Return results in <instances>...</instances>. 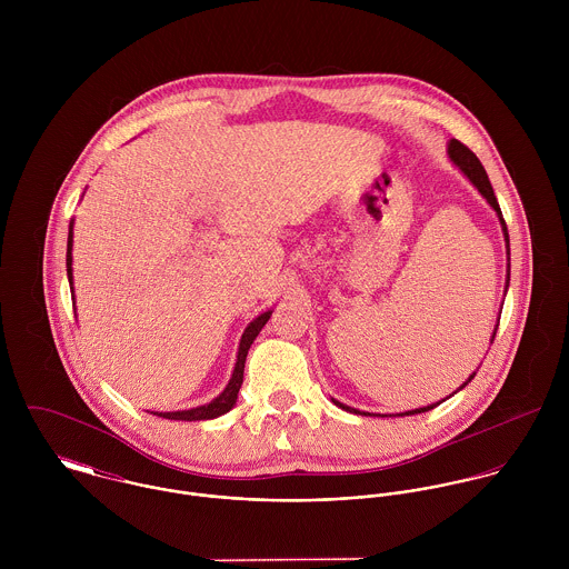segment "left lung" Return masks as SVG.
<instances>
[{
    "instance_id": "1",
    "label": "left lung",
    "mask_w": 569,
    "mask_h": 569,
    "mask_svg": "<svg viewBox=\"0 0 569 569\" xmlns=\"http://www.w3.org/2000/svg\"><path fill=\"white\" fill-rule=\"evenodd\" d=\"M449 158H451V162L456 163V166H460V170L469 177V181L482 192V197L487 199L488 203L492 206V210L497 212V217H499V221H501V228H503V237H506V244H508V256H510V243H508V230H506V221H503V217H501V210H499V203H497V197H495V192H492V186H490V181H488L487 170H485V166L482 162L476 158V153L469 149V147H465L460 140H451L449 142ZM510 260V258H508ZM508 280H510V262H508ZM495 332H497V328H495ZM495 332H492V339H495ZM476 377V372L469 377V381ZM469 381L465 383V386H469ZM462 386V388H465ZM460 388V390H462ZM456 395V392H453ZM335 406L341 407V409H346V411H352V413H361L359 409H352V407L343 406V403H339V401H332ZM436 406H440V403H436ZM436 406H427L420 407V409H411V411H406V416H411V413H422V411H429V409H433ZM366 413V411H363ZM366 416H370V413H366ZM403 416V413H401Z\"/></svg>"
}]
</instances>
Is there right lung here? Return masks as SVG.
I'll use <instances>...</instances> for the list:
<instances>
[{
    "mask_svg": "<svg viewBox=\"0 0 569 569\" xmlns=\"http://www.w3.org/2000/svg\"><path fill=\"white\" fill-rule=\"evenodd\" d=\"M72 241H74V234H72V226H70V234H68V280H70V289H72ZM271 318V311L267 313H260L251 325L244 328L243 337H241V346H239V357H237V366H234V375L228 383V388L214 399L210 401L208 406L192 407V409H183V411H160L158 416L168 418V420H208V418H217L226 411H230L234 403H237V397H239V390H241V383H243V370L244 359H247V350L249 346L253 343L256 335L262 330V326L267 325V320Z\"/></svg>",
    "mask_w": 569,
    "mask_h": 569,
    "instance_id": "obj_1",
    "label": "right lung"
}]
</instances>
